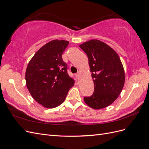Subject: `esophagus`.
<instances>
[{
	"label": "esophagus",
	"instance_id": "1",
	"mask_svg": "<svg viewBox=\"0 0 149 149\" xmlns=\"http://www.w3.org/2000/svg\"><path fill=\"white\" fill-rule=\"evenodd\" d=\"M75 76H76V78H79V77H80V73H79V72H78V73H76V74H75Z\"/></svg>",
	"mask_w": 149,
	"mask_h": 149
}]
</instances>
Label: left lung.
<instances>
[{"mask_svg": "<svg viewBox=\"0 0 149 149\" xmlns=\"http://www.w3.org/2000/svg\"><path fill=\"white\" fill-rule=\"evenodd\" d=\"M86 53L94 85L93 94L84 101L94 109L106 107L120 94L125 81L124 68L118 54L107 44L91 40L80 45Z\"/></svg>", "mask_w": 149, "mask_h": 149, "instance_id": "1", "label": "left lung"}]
</instances>
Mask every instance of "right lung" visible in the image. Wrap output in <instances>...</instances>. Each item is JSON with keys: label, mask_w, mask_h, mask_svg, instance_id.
Listing matches in <instances>:
<instances>
[{"label": "right lung", "mask_w": 149, "mask_h": 149, "mask_svg": "<svg viewBox=\"0 0 149 149\" xmlns=\"http://www.w3.org/2000/svg\"><path fill=\"white\" fill-rule=\"evenodd\" d=\"M69 42L54 40L40 48L29 63L26 84L34 100L46 108L60 106L74 80L68 74L62 55Z\"/></svg>", "instance_id": "obj_1"}]
</instances>
